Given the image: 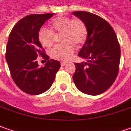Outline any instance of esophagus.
I'll return each instance as SVG.
<instances>
[{"mask_svg": "<svg viewBox=\"0 0 131 131\" xmlns=\"http://www.w3.org/2000/svg\"><path fill=\"white\" fill-rule=\"evenodd\" d=\"M60 64H61L62 66H66V65H67V63H66V62H61Z\"/></svg>", "mask_w": 131, "mask_h": 131, "instance_id": "1", "label": "esophagus"}]
</instances>
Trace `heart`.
I'll return each instance as SVG.
<instances>
[{
  "instance_id": "1",
  "label": "heart",
  "mask_w": 131,
  "mask_h": 131,
  "mask_svg": "<svg viewBox=\"0 0 131 131\" xmlns=\"http://www.w3.org/2000/svg\"><path fill=\"white\" fill-rule=\"evenodd\" d=\"M50 27L55 33H62L61 40L65 42L55 46L51 49L50 56L54 59L60 60L69 59L75 52V46H81L87 38L86 26L80 19L60 16L54 19ZM38 38L43 46L49 48L53 43V33L45 28H41L38 33Z\"/></svg>"
}]
</instances>
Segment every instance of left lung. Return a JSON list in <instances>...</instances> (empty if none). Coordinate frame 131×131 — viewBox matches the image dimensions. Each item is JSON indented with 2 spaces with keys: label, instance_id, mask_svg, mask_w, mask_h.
<instances>
[{
  "label": "left lung",
  "instance_id": "1",
  "mask_svg": "<svg viewBox=\"0 0 131 131\" xmlns=\"http://www.w3.org/2000/svg\"><path fill=\"white\" fill-rule=\"evenodd\" d=\"M72 14L84 22L88 31L78 54L86 61L75 63L73 80L82 93L98 95L106 91L118 75L121 47L113 28L104 19L85 11Z\"/></svg>",
  "mask_w": 131,
  "mask_h": 131
}]
</instances>
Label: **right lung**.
Masks as SVG:
<instances>
[{"label":"right lung","mask_w":131,"mask_h":131,"mask_svg":"<svg viewBox=\"0 0 131 131\" xmlns=\"http://www.w3.org/2000/svg\"><path fill=\"white\" fill-rule=\"evenodd\" d=\"M53 15L46 13L26 16L16 23L9 35L5 59L13 81L28 94L39 95L47 91L60 68L59 61L50 59L42 51L38 38L40 28ZM39 54L47 60L43 67L37 64V57Z\"/></svg>","instance_id":"add662e5"}]
</instances>
